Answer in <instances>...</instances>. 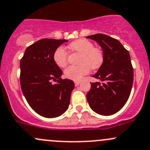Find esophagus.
<instances>
[{
	"instance_id": "esophagus-1",
	"label": "esophagus",
	"mask_w": 150,
	"mask_h": 150,
	"mask_svg": "<svg viewBox=\"0 0 150 150\" xmlns=\"http://www.w3.org/2000/svg\"><path fill=\"white\" fill-rule=\"evenodd\" d=\"M80 81H75V86H78V85L80 84Z\"/></svg>"
}]
</instances>
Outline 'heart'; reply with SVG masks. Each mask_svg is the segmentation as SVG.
<instances>
[{"label":"heart","mask_w":150,"mask_h":150,"mask_svg":"<svg viewBox=\"0 0 150 150\" xmlns=\"http://www.w3.org/2000/svg\"><path fill=\"white\" fill-rule=\"evenodd\" d=\"M69 48L74 52L81 54L78 66H69L64 70V75L72 80H80L93 70L98 69L103 64L104 54L99 47H94L93 43L86 39H80L72 42ZM68 53L64 47H57L53 54V60L59 67H64L67 64Z\"/></svg>","instance_id":"heart-1"}]
</instances>
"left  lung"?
Here are the masks:
<instances>
[{"mask_svg": "<svg viewBox=\"0 0 150 150\" xmlns=\"http://www.w3.org/2000/svg\"><path fill=\"white\" fill-rule=\"evenodd\" d=\"M100 45L104 61L93 77L102 82L91 83L86 97L91 109L98 114L110 116L120 111L128 100L134 80L129 52L117 39L96 34L88 36Z\"/></svg>", "mask_w": 150, "mask_h": 150, "instance_id": "obj_1", "label": "left lung"}]
</instances>
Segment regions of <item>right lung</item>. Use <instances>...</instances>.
I'll use <instances>...</instances> for the list:
<instances>
[{
  "mask_svg": "<svg viewBox=\"0 0 150 150\" xmlns=\"http://www.w3.org/2000/svg\"><path fill=\"white\" fill-rule=\"evenodd\" d=\"M67 42L40 39L26 48L20 61L22 92L31 108L43 117H57L69 107L75 83L62 79V71L53 60L55 50ZM52 81L58 83L52 85Z\"/></svg>",
  "mask_w": 150,
  "mask_h": 150,
  "instance_id": "add662e5",
  "label": "right lung"
}]
</instances>
